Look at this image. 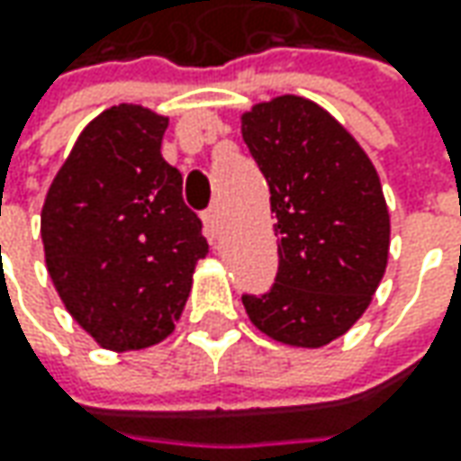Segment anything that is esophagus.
Listing matches in <instances>:
<instances>
[{
	"label": "esophagus",
	"mask_w": 461,
	"mask_h": 461,
	"mask_svg": "<svg viewBox=\"0 0 461 461\" xmlns=\"http://www.w3.org/2000/svg\"><path fill=\"white\" fill-rule=\"evenodd\" d=\"M203 222H204V233H207L210 239H215V236H218V228H221V212H218V207L204 210Z\"/></svg>",
	"instance_id": "esophagus-1"
}]
</instances>
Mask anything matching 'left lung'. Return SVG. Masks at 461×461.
Returning a JSON list of instances; mask_svg holds the SVG:
<instances>
[{"label":"left lung","instance_id":"left-lung-1","mask_svg":"<svg viewBox=\"0 0 461 461\" xmlns=\"http://www.w3.org/2000/svg\"><path fill=\"white\" fill-rule=\"evenodd\" d=\"M240 133L269 185L279 236L275 285L243 294V308L275 341L330 344L362 318L387 267L380 176L344 125L305 97L251 107Z\"/></svg>","mask_w":461,"mask_h":461}]
</instances>
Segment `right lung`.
Segmentation results:
<instances>
[{
    "instance_id": "add662e5",
    "label": "right lung",
    "mask_w": 461,
    "mask_h": 461,
    "mask_svg": "<svg viewBox=\"0 0 461 461\" xmlns=\"http://www.w3.org/2000/svg\"><path fill=\"white\" fill-rule=\"evenodd\" d=\"M167 125L140 104L104 110L45 194L48 275L71 318L110 351L164 341L207 254L182 174L161 156Z\"/></svg>"
}]
</instances>
